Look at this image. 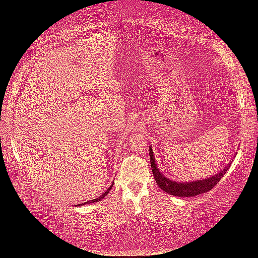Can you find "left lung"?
<instances>
[{"label":"left lung","mask_w":258,"mask_h":258,"mask_svg":"<svg viewBox=\"0 0 258 258\" xmlns=\"http://www.w3.org/2000/svg\"><path fill=\"white\" fill-rule=\"evenodd\" d=\"M233 158L235 157H232V159L230 160L228 165L215 175H211L209 177L202 178V179H196V181H191V182H176V181H173V179H170L169 177L163 175L160 172V170L158 169L157 163H156V160L154 157V152L152 150V146L150 145L151 166H152L153 175L155 177L156 183H157V185L162 190H165L166 192L173 195V196H176V197H183V198L194 197L196 196V195L204 194L212 189L213 187L221 181L222 177L225 175V173L227 172V170L229 169L230 165L233 161Z\"/></svg>","instance_id":"1"}]
</instances>
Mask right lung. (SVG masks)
Returning a JSON list of instances; mask_svg holds the SVG:
<instances>
[{
  "label": "right lung",
  "instance_id": "add662e5",
  "mask_svg": "<svg viewBox=\"0 0 258 258\" xmlns=\"http://www.w3.org/2000/svg\"><path fill=\"white\" fill-rule=\"evenodd\" d=\"M113 185H114V182L112 183V185L110 186V187H108V188L102 194V195H101V196L100 197H98V198H96V199H93V200H89V201H86V202H84V204H81V205H89V204H93V202H97V201H100L101 199H103L105 196H106V195L108 194V191H110L111 190V188H112V187H113ZM77 206V205H76Z\"/></svg>",
  "mask_w": 258,
  "mask_h": 258
}]
</instances>
